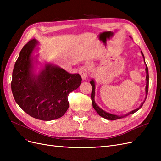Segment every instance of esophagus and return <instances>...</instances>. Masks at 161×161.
Returning a JSON list of instances; mask_svg holds the SVG:
<instances>
[{
    "instance_id": "obj_1",
    "label": "esophagus",
    "mask_w": 161,
    "mask_h": 161,
    "mask_svg": "<svg viewBox=\"0 0 161 161\" xmlns=\"http://www.w3.org/2000/svg\"><path fill=\"white\" fill-rule=\"evenodd\" d=\"M79 74L80 75L82 80H86L87 79V75H88V71L85 66H82L79 69Z\"/></svg>"
}]
</instances>
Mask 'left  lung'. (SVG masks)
Returning <instances> with one entry per match:
<instances>
[{
    "mask_svg": "<svg viewBox=\"0 0 161 161\" xmlns=\"http://www.w3.org/2000/svg\"><path fill=\"white\" fill-rule=\"evenodd\" d=\"M141 54L143 56L144 58V62L145 63V65H146V73H147V76H146V81H147V85H146V87H145V92H146V97H145V99L144 101L143 102H142V103L140 104V105L138 107L137 109H135L132 111H131L128 113L125 114L124 115H115V114H112L110 113H108V112H107L105 111H104L103 109H102L101 108H100L97 105V103H95V80L93 79H91V80L90 81V83L92 86V92H91V100H92V107H93V108L95 109V110L97 112V114H98L100 116H101L102 118H103L105 119H109V120H115V119H121L122 118H124V117H126L128 115L130 114H134L135 112H136L137 111H138L141 108H142L144 103L145 102L146 99H147V97L148 95V82H149V76H148V67L146 64V62H145V58L144 56V54L141 51Z\"/></svg>",
    "mask_w": 161,
    "mask_h": 161,
    "instance_id": "1",
    "label": "left lung"
}]
</instances>
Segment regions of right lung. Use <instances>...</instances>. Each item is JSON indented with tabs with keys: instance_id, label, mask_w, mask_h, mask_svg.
Returning <instances> with one entry per match:
<instances>
[{
	"instance_id": "right-lung-1",
	"label": "right lung",
	"mask_w": 161,
	"mask_h": 161,
	"mask_svg": "<svg viewBox=\"0 0 161 161\" xmlns=\"http://www.w3.org/2000/svg\"><path fill=\"white\" fill-rule=\"evenodd\" d=\"M38 41L30 40L19 53L13 71L14 99L28 115L51 121L61 118L69 108L68 96L81 84L79 74H70L60 66L46 63L37 73L38 61L33 55Z\"/></svg>"
}]
</instances>
